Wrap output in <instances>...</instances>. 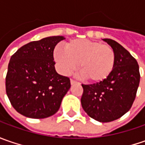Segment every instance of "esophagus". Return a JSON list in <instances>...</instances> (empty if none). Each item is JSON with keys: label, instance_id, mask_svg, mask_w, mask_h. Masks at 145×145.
Segmentation results:
<instances>
[{"label": "esophagus", "instance_id": "esophagus-1", "mask_svg": "<svg viewBox=\"0 0 145 145\" xmlns=\"http://www.w3.org/2000/svg\"><path fill=\"white\" fill-rule=\"evenodd\" d=\"M70 83H71V85H74V84H77V82L74 81V80H71V81H70Z\"/></svg>", "mask_w": 145, "mask_h": 145}]
</instances>
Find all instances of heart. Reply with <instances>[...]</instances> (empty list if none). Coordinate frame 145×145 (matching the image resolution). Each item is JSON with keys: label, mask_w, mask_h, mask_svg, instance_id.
<instances>
[{"label": "heart", "mask_w": 145, "mask_h": 145, "mask_svg": "<svg viewBox=\"0 0 145 145\" xmlns=\"http://www.w3.org/2000/svg\"><path fill=\"white\" fill-rule=\"evenodd\" d=\"M114 58L111 47L88 39H73L65 44V48L54 49V59L62 74H70L78 63L82 77L91 82L103 81L110 74Z\"/></svg>", "instance_id": "b5f03b06"}]
</instances>
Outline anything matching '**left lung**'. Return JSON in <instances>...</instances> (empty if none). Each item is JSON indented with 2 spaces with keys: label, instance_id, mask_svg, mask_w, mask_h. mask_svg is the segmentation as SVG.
<instances>
[{
  "label": "left lung",
  "instance_id": "left-lung-1",
  "mask_svg": "<svg viewBox=\"0 0 145 145\" xmlns=\"http://www.w3.org/2000/svg\"><path fill=\"white\" fill-rule=\"evenodd\" d=\"M114 52V68L103 81L82 85L83 110L93 120L108 123L125 114L133 104L140 84L139 65L129 52L110 39H103Z\"/></svg>",
  "mask_w": 145,
  "mask_h": 145
}]
</instances>
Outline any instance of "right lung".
<instances>
[{
	"label": "right lung",
	"mask_w": 145,
	"mask_h": 145,
	"mask_svg": "<svg viewBox=\"0 0 145 145\" xmlns=\"http://www.w3.org/2000/svg\"><path fill=\"white\" fill-rule=\"evenodd\" d=\"M64 36L31 42L11 56L5 78L6 93L18 113L31 119L55 114L69 90V77L58 74L53 52Z\"/></svg>",
	"instance_id": "obj_1"
}]
</instances>
